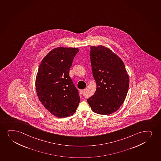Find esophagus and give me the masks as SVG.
<instances>
[{
	"label": "esophagus",
	"mask_w": 161,
	"mask_h": 161,
	"mask_svg": "<svg viewBox=\"0 0 161 161\" xmlns=\"http://www.w3.org/2000/svg\"><path fill=\"white\" fill-rule=\"evenodd\" d=\"M85 91V89H82V90H80V93L81 94H82L84 93V92Z\"/></svg>",
	"instance_id": "1"
}]
</instances>
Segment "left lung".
I'll return each mask as SVG.
<instances>
[{
	"mask_svg": "<svg viewBox=\"0 0 161 161\" xmlns=\"http://www.w3.org/2000/svg\"><path fill=\"white\" fill-rule=\"evenodd\" d=\"M90 56L97 89L88 103L94 112L108 115L123 103L129 87V75L123 61L109 48L91 46Z\"/></svg>",
	"mask_w": 161,
	"mask_h": 161,
	"instance_id": "left-lung-1",
	"label": "left lung"
}]
</instances>
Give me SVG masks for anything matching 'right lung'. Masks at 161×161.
<instances>
[{
  "label": "right lung",
  "mask_w": 161,
  "mask_h": 161,
  "mask_svg": "<svg viewBox=\"0 0 161 161\" xmlns=\"http://www.w3.org/2000/svg\"><path fill=\"white\" fill-rule=\"evenodd\" d=\"M78 48L58 47L43 58L36 75L38 99L48 111L58 118L75 113L80 102L78 89L69 76V70Z\"/></svg>",
  "instance_id": "obj_1"
}]
</instances>
